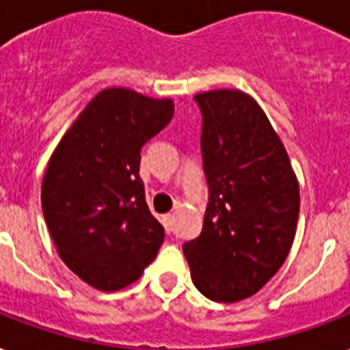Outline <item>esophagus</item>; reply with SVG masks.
Listing matches in <instances>:
<instances>
[{
  "label": "esophagus",
  "instance_id": "1",
  "mask_svg": "<svg viewBox=\"0 0 350 350\" xmlns=\"http://www.w3.org/2000/svg\"><path fill=\"white\" fill-rule=\"evenodd\" d=\"M173 221H175V217H173L172 213H166L164 217H162V224H164V228H166V232L170 234L173 228Z\"/></svg>",
  "mask_w": 350,
  "mask_h": 350
}]
</instances>
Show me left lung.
<instances>
[{
  "instance_id": "1",
  "label": "left lung",
  "mask_w": 350,
  "mask_h": 350,
  "mask_svg": "<svg viewBox=\"0 0 350 350\" xmlns=\"http://www.w3.org/2000/svg\"><path fill=\"white\" fill-rule=\"evenodd\" d=\"M202 115L200 153L208 206L199 237L184 243L195 286L213 301L254 296L291 252L299 186L285 146L248 94L195 96Z\"/></svg>"
}]
</instances>
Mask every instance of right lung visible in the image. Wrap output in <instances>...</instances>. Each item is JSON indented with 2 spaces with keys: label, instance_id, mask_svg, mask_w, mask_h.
I'll return each mask as SVG.
<instances>
[{
  "label": "right lung",
  "instance_id": "obj_1",
  "mask_svg": "<svg viewBox=\"0 0 350 350\" xmlns=\"http://www.w3.org/2000/svg\"><path fill=\"white\" fill-rule=\"evenodd\" d=\"M172 118V100L104 89L49 161L42 184L47 228L65 265L98 291L131 285L164 243L138 170L142 146Z\"/></svg>",
  "mask_w": 350,
  "mask_h": 350
}]
</instances>
